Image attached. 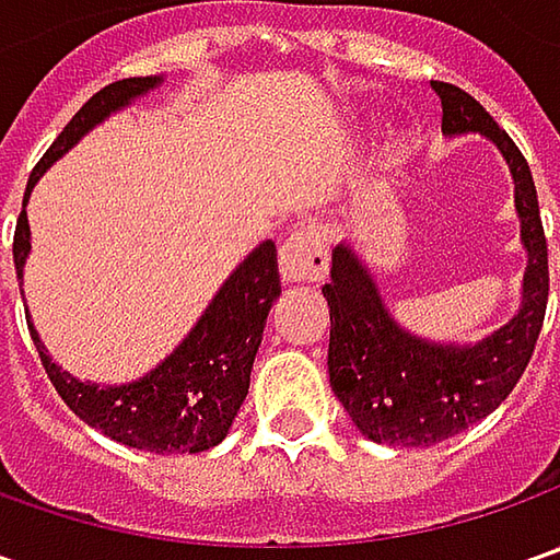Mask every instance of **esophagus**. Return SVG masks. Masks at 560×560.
<instances>
[{"label": "esophagus", "mask_w": 560, "mask_h": 560, "mask_svg": "<svg viewBox=\"0 0 560 560\" xmlns=\"http://www.w3.org/2000/svg\"><path fill=\"white\" fill-rule=\"evenodd\" d=\"M330 268L324 233L317 226H295L280 246V273L287 283H320Z\"/></svg>", "instance_id": "obj_1"}]
</instances>
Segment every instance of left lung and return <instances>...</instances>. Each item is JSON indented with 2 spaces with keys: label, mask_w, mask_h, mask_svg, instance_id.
<instances>
[{
  "label": "left lung",
  "mask_w": 560,
  "mask_h": 560,
  "mask_svg": "<svg viewBox=\"0 0 560 560\" xmlns=\"http://www.w3.org/2000/svg\"><path fill=\"white\" fill-rule=\"evenodd\" d=\"M433 90L440 93L445 133L477 130L511 164L529 265L524 305L499 334L477 346H433L405 334L389 317L352 248L334 252V270L324 283L330 305V386L368 440L408 448L448 440L505 401L527 371L549 305V243L524 152L462 86L433 80Z\"/></svg>",
  "instance_id": "obj_1"
}]
</instances>
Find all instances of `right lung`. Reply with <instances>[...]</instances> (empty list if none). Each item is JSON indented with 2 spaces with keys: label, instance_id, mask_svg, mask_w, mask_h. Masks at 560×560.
<instances>
[{
  "label": "right lung",
  "instance_id": "obj_1",
  "mask_svg": "<svg viewBox=\"0 0 560 560\" xmlns=\"http://www.w3.org/2000/svg\"><path fill=\"white\" fill-rule=\"evenodd\" d=\"M155 83H159V77H127V80H115L105 90H98L96 96L68 120V127L58 133V140L36 162L27 189H24V205H27L33 184L43 177V171L55 159H61L86 130L96 127L98 120L108 118L115 108L127 105L130 98L142 96ZM11 248H14V268H18V280H21V270H24L27 252H31V226H27L24 208L18 214ZM277 295H280L277 246L268 240L233 270L224 290L214 295L202 320L177 346V352L164 358L152 374H145L137 383H127V386L80 383L46 355L31 320H27V327H31L33 346L39 352L46 374L77 418L86 420L90 427L102 430L115 442L145 448L155 455L205 452L224 440L243 398H246L252 361L261 346L268 312Z\"/></svg>",
  "mask_w": 560,
  "mask_h": 560
}]
</instances>
